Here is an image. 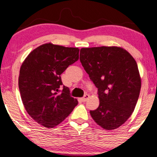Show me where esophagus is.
Instances as JSON below:
<instances>
[{
	"instance_id": "obj_1",
	"label": "esophagus",
	"mask_w": 157,
	"mask_h": 157,
	"mask_svg": "<svg viewBox=\"0 0 157 157\" xmlns=\"http://www.w3.org/2000/svg\"><path fill=\"white\" fill-rule=\"evenodd\" d=\"M89 94H86L85 95L83 96V98H81V101H82V102H85V101H86L87 100L89 99Z\"/></svg>"
}]
</instances>
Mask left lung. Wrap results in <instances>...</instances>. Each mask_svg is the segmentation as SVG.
I'll use <instances>...</instances> for the list:
<instances>
[{"label": "left lung", "mask_w": 157, "mask_h": 157, "mask_svg": "<svg viewBox=\"0 0 157 157\" xmlns=\"http://www.w3.org/2000/svg\"><path fill=\"white\" fill-rule=\"evenodd\" d=\"M80 63L98 88L99 106L92 118L107 130L121 126L132 115L139 99L141 77L136 60L120 47L80 49Z\"/></svg>", "instance_id": "obj_1"}]
</instances>
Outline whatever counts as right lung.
I'll return each mask as SVG.
<instances>
[{
  "instance_id": "add662e5",
  "label": "right lung",
  "mask_w": 157,
  "mask_h": 157,
  "mask_svg": "<svg viewBox=\"0 0 157 157\" xmlns=\"http://www.w3.org/2000/svg\"><path fill=\"white\" fill-rule=\"evenodd\" d=\"M77 48L46 43L34 49L22 63L18 87L26 111L39 124L53 128L78 104L63 86L60 75L79 59Z\"/></svg>"
}]
</instances>
